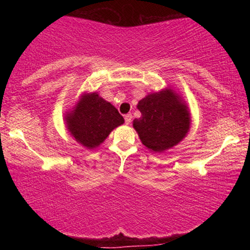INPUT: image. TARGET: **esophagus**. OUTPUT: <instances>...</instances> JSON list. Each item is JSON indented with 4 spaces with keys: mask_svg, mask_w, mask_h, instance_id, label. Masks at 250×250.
Instances as JSON below:
<instances>
[{
    "mask_svg": "<svg viewBox=\"0 0 250 250\" xmlns=\"http://www.w3.org/2000/svg\"><path fill=\"white\" fill-rule=\"evenodd\" d=\"M131 119H133V116H131V114H127V115H125V125H129V123L131 122Z\"/></svg>",
    "mask_w": 250,
    "mask_h": 250,
    "instance_id": "esophagus-1",
    "label": "esophagus"
}]
</instances>
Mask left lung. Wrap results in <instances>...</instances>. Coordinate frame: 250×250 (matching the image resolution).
I'll return each mask as SVG.
<instances>
[{
    "label": "left lung",
    "mask_w": 250,
    "mask_h": 250,
    "mask_svg": "<svg viewBox=\"0 0 250 250\" xmlns=\"http://www.w3.org/2000/svg\"><path fill=\"white\" fill-rule=\"evenodd\" d=\"M142 116L134 120L140 140L153 151H163L176 146L190 125V117L179 96L171 89L150 94L137 104Z\"/></svg>",
    "instance_id": "8db88e82"
}]
</instances>
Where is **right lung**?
I'll use <instances>...</instances> for the list:
<instances>
[{"label": "right lung", "mask_w": 250, "mask_h": 250, "mask_svg": "<svg viewBox=\"0 0 250 250\" xmlns=\"http://www.w3.org/2000/svg\"><path fill=\"white\" fill-rule=\"evenodd\" d=\"M123 122L117 109L96 93L83 96L75 110L67 116L71 135L87 148L97 147Z\"/></svg>", "instance_id": "obj_1"}]
</instances>
